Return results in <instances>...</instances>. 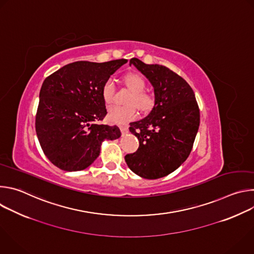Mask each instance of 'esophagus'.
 Here are the masks:
<instances>
[{
	"mask_svg": "<svg viewBox=\"0 0 254 254\" xmlns=\"http://www.w3.org/2000/svg\"><path fill=\"white\" fill-rule=\"evenodd\" d=\"M120 128H121V131H122L123 134H126V133L128 132V127H121Z\"/></svg>",
	"mask_w": 254,
	"mask_h": 254,
	"instance_id": "34e87169",
	"label": "esophagus"
}]
</instances>
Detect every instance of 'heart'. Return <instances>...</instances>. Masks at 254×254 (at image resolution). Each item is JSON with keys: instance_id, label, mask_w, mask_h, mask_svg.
<instances>
[{"instance_id": "heart-1", "label": "heart", "mask_w": 254, "mask_h": 254, "mask_svg": "<svg viewBox=\"0 0 254 254\" xmlns=\"http://www.w3.org/2000/svg\"><path fill=\"white\" fill-rule=\"evenodd\" d=\"M124 80L127 88L132 92V95L127 102L129 105L114 106L110 108L106 120L113 125L123 126L134 120L137 114L135 106L142 113L151 111L154 106V97L143 91L146 88V81L140 75L136 73H129L125 77ZM115 92L116 87L114 81L112 79L106 80L101 90L103 100L106 104H112L114 102Z\"/></svg>"}]
</instances>
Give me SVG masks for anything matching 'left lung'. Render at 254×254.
Listing matches in <instances>:
<instances>
[{"mask_svg": "<svg viewBox=\"0 0 254 254\" xmlns=\"http://www.w3.org/2000/svg\"><path fill=\"white\" fill-rule=\"evenodd\" d=\"M154 87L155 104L144 119L130 123L139 147L125 157L128 168L144 179H159L177 170L189 157L200 125L193 89L175 72L159 64L131 58Z\"/></svg>", "mask_w": 254, "mask_h": 254, "instance_id": "obj_1", "label": "left lung"}]
</instances>
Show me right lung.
Instances as JSON below:
<instances>
[{"instance_id": "obj_1", "label": "right lung", "mask_w": 254, "mask_h": 254, "mask_svg": "<svg viewBox=\"0 0 254 254\" xmlns=\"http://www.w3.org/2000/svg\"><path fill=\"white\" fill-rule=\"evenodd\" d=\"M127 60L103 63L76 61L48 76L41 87L36 133L48 160L57 168L81 171L99 156L105 139L122 133L117 126L94 124L106 116L101 90Z\"/></svg>"}]
</instances>
